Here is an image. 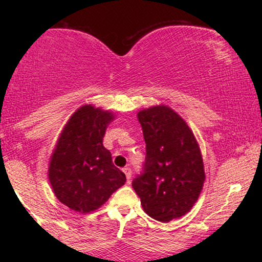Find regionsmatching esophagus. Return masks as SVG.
I'll use <instances>...</instances> for the list:
<instances>
[{
	"label": "esophagus",
	"instance_id": "esophagus-1",
	"mask_svg": "<svg viewBox=\"0 0 262 262\" xmlns=\"http://www.w3.org/2000/svg\"><path fill=\"white\" fill-rule=\"evenodd\" d=\"M123 172L125 173V177H127L128 180H130V177H132V170H130V167H124V169H123Z\"/></svg>",
	"mask_w": 262,
	"mask_h": 262
}]
</instances>
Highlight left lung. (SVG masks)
I'll return each instance as SVG.
<instances>
[{
    "instance_id": "8db88e82",
    "label": "left lung",
    "mask_w": 262,
    "mask_h": 262,
    "mask_svg": "<svg viewBox=\"0 0 262 262\" xmlns=\"http://www.w3.org/2000/svg\"><path fill=\"white\" fill-rule=\"evenodd\" d=\"M138 121L146 156L132 186L144 212L166 223L189 212L200 197L206 179L203 159L187 123L170 107L140 111Z\"/></svg>"
}]
</instances>
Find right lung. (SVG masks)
<instances>
[{
  "label": "right lung",
  "mask_w": 262,
  "mask_h": 262,
  "mask_svg": "<svg viewBox=\"0 0 262 262\" xmlns=\"http://www.w3.org/2000/svg\"><path fill=\"white\" fill-rule=\"evenodd\" d=\"M113 119L110 111L85 104L70 117L60 134L48 176L56 198L75 212L98 209L127 180L102 144Z\"/></svg>",
  "instance_id": "obj_1"
}]
</instances>
